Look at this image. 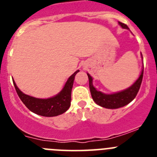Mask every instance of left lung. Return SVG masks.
Returning <instances> with one entry per match:
<instances>
[{"label": "left lung", "mask_w": 157, "mask_h": 157, "mask_svg": "<svg viewBox=\"0 0 157 157\" xmlns=\"http://www.w3.org/2000/svg\"><path fill=\"white\" fill-rule=\"evenodd\" d=\"M119 23L123 28L129 29L128 27L124 23H121V22H119ZM143 73L144 67L141 71V73L138 80L131 86L129 87L125 90L113 94H105L101 93V91L97 90L93 86L92 77L89 74H87L89 78L90 90L93 99L98 105L106 108V109H119V108L125 106L127 104L130 103V101H132L138 94L140 87H141L142 78H143Z\"/></svg>", "instance_id": "left-lung-1"}]
</instances>
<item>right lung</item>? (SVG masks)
Instances as JSON below:
<instances>
[{"instance_id": "add662e5", "label": "right lung", "mask_w": 157, "mask_h": 157, "mask_svg": "<svg viewBox=\"0 0 157 157\" xmlns=\"http://www.w3.org/2000/svg\"><path fill=\"white\" fill-rule=\"evenodd\" d=\"M78 71V70L76 71L74 74L69 77L60 93L53 98L48 99H39L27 95L19 90L14 80L13 84L18 96L29 110L40 116L52 117L63 114L69 109L71 105V90L74 83L75 76Z\"/></svg>"}]
</instances>
